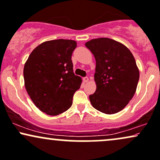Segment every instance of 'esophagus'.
<instances>
[{
	"mask_svg": "<svg viewBox=\"0 0 160 160\" xmlns=\"http://www.w3.org/2000/svg\"><path fill=\"white\" fill-rule=\"evenodd\" d=\"M82 80H83L84 82H87L88 81V77H85V78H82Z\"/></svg>",
	"mask_w": 160,
	"mask_h": 160,
	"instance_id": "1",
	"label": "esophagus"
}]
</instances>
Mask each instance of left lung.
<instances>
[{
    "label": "left lung",
    "instance_id": "8db88e82",
    "mask_svg": "<svg viewBox=\"0 0 160 160\" xmlns=\"http://www.w3.org/2000/svg\"><path fill=\"white\" fill-rule=\"evenodd\" d=\"M96 60L97 88L89 95L92 107L105 114H115L133 97L139 71L132 53L126 46L109 38L90 40L85 44Z\"/></svg>",
    "mask_w": 160,
    "mask_h": 160
}]
</instances>
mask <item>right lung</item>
<instances>
[{"label": "right lung", "mask_w": 160, "mask_h": 160, "mask_svg": "<svg viewBox=\"0 0 160 160\" xmlns=\"http://www.w3.org/2000/svg\"><path fill=\"white\" fill-rule=\"evenodd\" d=\"M74 40L45 42L36 48L24 65V86L36 107L49 115L64 112L72 105L81 78L73 72Z\"/></svg>", "instance_id": "1"}]
</instances>
